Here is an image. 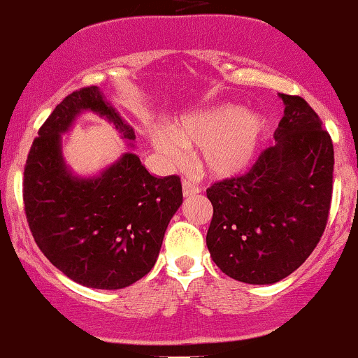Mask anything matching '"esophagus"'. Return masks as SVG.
Returning a JSON list of instances; mask_svg holds the SVG:
<instances>
[{"label":"esophagus","instance_id":"esophagus-1","mask_svg":"<svg viewBox=\"0 0 358 358\" xmlns=\"http://www.w3.org/2000/svg\"><path fill=\"white\" fill-rule=\"evenodd\" d=\"M198 193H201L199 186H196V184L191 182L189 179L182 180V194L184 196H193V194H198Z\"/></svg>","mask_w":358,"mask_h":358}]
</instances>
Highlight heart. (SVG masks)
I'll use <instances>...</instances> for the list:
<instances>
[{
  "instance_id": "1",
  "label": "heart",
  "mask_w": 358,
  "mask_h": 358,
  "mask_svg": "<svg viewBox=\"0 0 358 358\" xmlns=\"http://www.w3.org/2000/svg\"><path fill=\"white\" fill-rule=\"evenodd\" d=\"M264 122L237 106H220L182 119L171 133H153V145L169 164L184 160L182 148H199V167L215 178L244 171L255 159Z\"/></svg>"
}]
</instances>
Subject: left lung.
Instances as JSON below:
<instances>
[{
	"mask_svg": "<svg viewBox=\"0 0 358 358\" xmlns=\"http://www.w3.org/2000/svg\"><path fill=\"white\" fill-rule=\"evenodd\" d=\"M285 113L275 147L245 174L211 184L206 245L234 280L268 285L297 270L321 241L333 194L334 152L322 121L299 95L282 94Z\"/></svg>",
	"mask_w": 358,
	"mask_h": 358,
	"instance_id": "8db88e82",
	"label": "left lung"
}]
</instances>
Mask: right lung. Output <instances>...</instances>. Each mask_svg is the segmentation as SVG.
I'll list each match as a JSON object with an SVG mask.
<instances>
[{"mask_svg": "<svg viewBox=\"0 0 358 358\" xmlns=\"http://www.w3.org/2000/svg\"><path fill=\"white\" fill-rule=\"evenodd\" d=\"M82 110L106 116L134 140L97 87L64 97L27 157L25 215L34 241L57 270L80 285L116 290L153 268L169 222L182 205V186L179 176L153 178L134 153H124L99 178H73L61 157L59 134Z\"/></svg>", "mask_w": 358, "mask_h": 358, "instance_id": "right-lung-1", "label": "right lung"}]
</instances>
